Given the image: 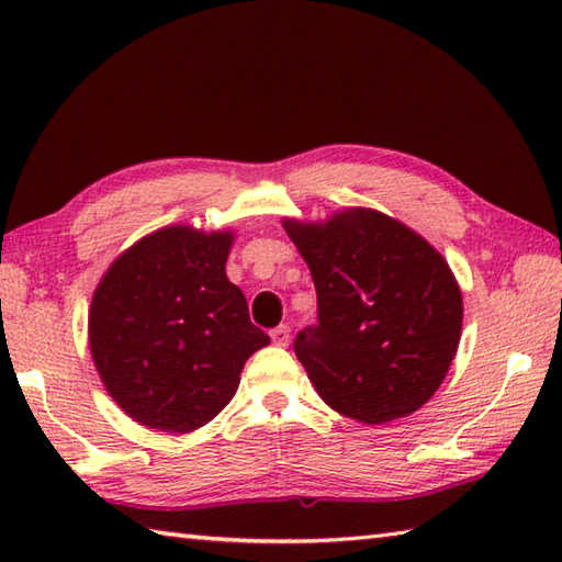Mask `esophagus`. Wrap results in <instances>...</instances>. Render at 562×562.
I'll use <instances>...</instances> for the list:
<instances>
[{"mask_svg":"<svg viewBox=\"0 0 562 562\" xmlns=\"http://www.w3.org/2000/svg\"><path fill=\"white\" fill-rule=\"evenodd\" d=\"M270 338H272L274 345H278V348H284V345L290 342V328L288 326H278V328L270 333Z\"/></svg>","mask_w":562,"mask_h":562,"instance_id":"1","label":"esophagus"}]
</instances>
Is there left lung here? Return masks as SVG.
<instances>
[{
    "label": "left lung",
    "mask_w": 562,
    "mask_h": 562,
    "mask_svg": "<svg viewBox=\"0 0 562 562\" xmlns=\"http://www.w3.org/2000/svg\"><path fill=\"white\" fill-rule=\"evenodd\" d=\"M282 226L318 296V324L294 340L318 396L364 425L423 408L461 340V288L449 262L372 207L340 210L326 222L284 217Z\"/></svg>",
    "instance_id": "left-lung-1"
}]
</instances>
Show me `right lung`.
Listing matches in <instances>:
<instances>
[{
  "label": "right lung",
  "mask_w": 562,
  "mask_h": 562,
  "mask_svg": "<svg viewBox=\"0 0 562 562\" xmlns=\"http://www.w3.org/2000/svg\"><path fill=\"white\" fill-rule=\"evenodd\" d=\"M234 232L173 224L139 238L103 272L89 350L105 391L135 423L193 432L234 398L246 360L270 338L226 278Z\"/></svg>",
  "instance_id": "right-lung-1"
}]
</instances>
